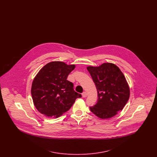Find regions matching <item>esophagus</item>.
Here are the masks:
<instances>
[{"label":"esophagus","instance_id":"esophagus-1","mask_svg":"<svg viewBox=\"0 0 157 157\" xmlns=\"http://www.w3.org/2000/svg\"><path fill=\"white\" fill-rule=\"evenodd\" d=\"M82 96L83 98L86 97L87 96V93L86 92H83L82 94Z\"/></svg>","mask_w":157,"mask_h":157}]
</instances>
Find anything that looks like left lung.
Wrapping results in <instances>:
<instances>
[{
  "label": "left lung",
  "instance_id": "left-lung-1",
  "mask_svg": "<svg viewBox=\"0 0 157 157\" xmlns=\"http://www.w3.org/2000/svg\"><path fill=\"white\" fill-rule=\"evenodd\" d=\"M98 92L97 104L90 106V111L101 119L117 115L127 104L130 90L126 78L120 68L112 63L99 67H88Z\"/></svg>",
  "mask_w": 157,
  "mask_h": 157
}]
</instances>
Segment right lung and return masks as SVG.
<instances>
[{
    "mask_svg": "<svg viewBox=\"0 0 157 157\" xmlns=\"http://www.w3.org/2000/svg\"><path fill=\"white\" fill-rule=\"evenodd\" d=\"M75 67V65L53 61L39 71L31 88L33 102L39 112L58 118L71 108L76 98L81 97L74 90V84L67 80Z\"/></svg>",
    "mask_w": 157,
    "mask_h": 157,
    "instance_id": "add662e5",
    "label": "right lung"
}]
</instances>
